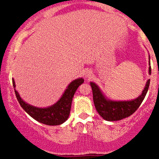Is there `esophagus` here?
<instances>
[{"label":"esophagus","mask_w":159,"mask_h":159,"mask_svg":"<svg viewBox=\"0 0 159 159\" xmlns=\"http://www.w3.org/2000/svg\"><path fill=\"white\" fill-rule=\"evenodd\" d=\"M91 74H92V72H91V71L90 70H87V72H86V74H85V78H90L91 77Z\"/></svg>","instance_id":"obj_1"}]
</instances>
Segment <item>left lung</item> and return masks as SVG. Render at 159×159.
Segmentation results:
<instances>
[{"label": "left lung", "mask_w": 159, "mask_h": 159, "mask_svg": "<svg viewBox=\"0 0 159 159\" xmlns=\"http://www.w3.org/2000/svg\"><path fill=\"white\" fill-rule=\"evenodd\" d=\"M149 74H151L150 60L149 55ZM149 81L148 80L142 93L138 98L129 101H114L108 99L100 90L98 86L94 82H90L92 87L93 102L98 114L107 121H116L131 116L140 107V104L143 101L147 91H148Z\"/></svg>", "instance_id": "left-lung-1"}]
</instances>
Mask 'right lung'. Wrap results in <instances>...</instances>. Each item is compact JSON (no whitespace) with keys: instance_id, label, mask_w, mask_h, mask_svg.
Returning <instances> with one entry per match:
<instances>
[{"instance_id":"1","label":"right lung","mask_w":159,"mask_h":159,"mask_svg":"<svg viewBox=\"0 0 159 159\" xmlns=\"http://www.w3.org/2000/svg\"><path fill=\"white\" fill-rule=\"evenodd\" d=\"M82 78H77L71 82L62 96L55 104L48 107H38L25 102L15 89L16 98L21 107L31 117L39 123L48 125H58L66 121L71 110L72 98L78 87L84 83ZM12 84L16 88L15 81L12 78Z\"/></svg>"}]
</instances>
